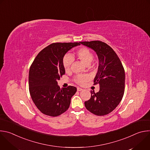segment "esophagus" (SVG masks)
Wrapping results in <instances>:
<instances>
[{
    "label": "esophagus",
    "mask_w": 150,
    "mask_h": 150,
    "mask_svg": "<svg viewBox=\"0 0 150 150\" xmlns=\"http://www.w3.org/2000/svg\"><path fill=\"white\" fill-rule=\"evenodd\" d=\"M83 89L81 88H77V91H82Z\"/></svg>",
    "instance_id": "obj_1"
}]
</instances>
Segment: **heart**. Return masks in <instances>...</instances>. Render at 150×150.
<instances>
[{
	"label": "heart",
	"mask_w": 150,
	"mask_h": 150,
	"mask_svg": "<svg viewBox=\"0 0 150 150\" xmlns=\"http://www.w3.org/2000/svg\"><path fill=\"white\" fill-rule=\"evenodd\" d=\"M77 57L81 60L86 65H89L93 60V54L91 51L87 47H81L79 49L76 53ZM74 62V58L69 54H66L62 60L63 67L65 71H69L72 64ZM90 79L88 75H78L75 77V81L80 85H83Z\"/></svg>",
	"instance_id": "b5f03b06"
}]
</instances>
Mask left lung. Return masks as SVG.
Returning <instances> with one entry per match:
<instances>
[{
	"label": "left lung",
	"instance_id": "8db88e82",
	"mask_svg": "<svg viewBox=\"0 0 150 150\" xmlns=\"http://www.w3.org/2000/svg\"><path fill=\"white\" fill-rule=\"evenodd\" d=\"M79 43L93 49L98 59L94 82L99 84L100 90L97 93L91 91V97L85 102V106L96 115H108L119 105L123 96L125 74L122 64L112 48L104 42L92 41Z\"/></svg>",
	"mask_w": 150,
	"mask_h": 150
}]
</instances>
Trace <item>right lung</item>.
Masks as SVG:
<instances>
[{"label": "right lung", "instance_id": "add662e5", "mask_svg": "<svg viewBox=\"0 0 150 150\" xmlns=\"http://www.w3.org/2000/svg\"><path fill=\"white\" fill-rule=\"evenodd\" d=\"M79 42H56L42 49L36 56L29 71V90L38 109L50 116H57L69 108L76 88H60L57 81L65 74L62 60Z\"/></svg>", "mask_w": 150, "mask_h": 150}]
</instances>
